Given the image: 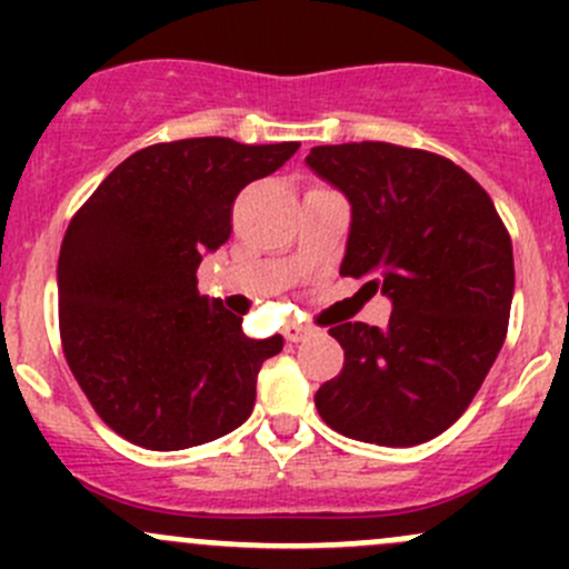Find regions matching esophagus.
I'll return each instance as SVG.
<instances>
[{
	"label": "esophagus",
	"mask_w": 569,
	"mask_h": 569,
	"mask_svg": "<svg viewBox=\"0 0 569 569\" xmlns=\"http://www.w3.org/2000/svg\"><path fill=\"white\" fill-rule=\"evenodd\" d=\"M311 327H306V325H297V321H289V325L283 327V336H286V341H291V343H297V341H302V338H308L311 336Z\"/></svg>",
	"instance_id": "obj_1"
}]
</instances>
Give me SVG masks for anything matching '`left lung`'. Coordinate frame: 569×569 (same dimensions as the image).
Returning a JSON list of instances; mask_svg holds the SVG:
<instances>
[{
	"label": "left lung",
	"instance_id": "obj_1",
	"mask_svg": "<svg viewBox=\"0 0 569 569\" xmlns=\"http://www.w3.org/2000/svg\"><path fill=\"white\" fill-rule=\"evenodd\" d=\"M306 162L352 203L341 274L369 278L393 302L386 330L330 327L343 369L313 399L321 421L363 443H427L468 410L507 338V226L440 153L366 140L317 146Z\"/></svg>",
	"mask_w": 569,
	"mask_h": 569
}]
</instances>
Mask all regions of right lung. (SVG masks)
Listing matches in <instances>:
<instances>
[{
    "mask_svg": "<svg viewBox=\"0 0 569 569\" xmlns=\"http://www.w3.org/2000/svg\"><path fill=\"white\" fill-rule=\"evenodd\" d=\"M300 142L189 137L131 153L71 217L57 261L68 366L112 432L151 451L209 443L248 421L261 363L242 317L198 295L206 252L231 237L237 194Z\"/></svg>",
    "mask_w": 569,
    "mask_h": 569,
    "instance_id": "right-lung-1",
    "label": "right lung"
}]
</instances>
